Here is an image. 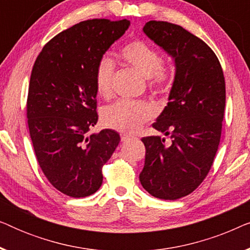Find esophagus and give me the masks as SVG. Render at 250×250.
<instances>
[{"mask_svg":"<svg viewBox=\"0 0 250 250\" xmlns=\"http://www.w3.org/2000/svg\"><path fill=\"white\" fill-rule=\"evenodd\" d=\"M133 138L132 135H129V134H123L122 135V142H127V141H129V140H131Z\"/></svg>","mask_w":250,"mask_h":250,"instance_id":"1","label":"esophagus"}]
</instances>
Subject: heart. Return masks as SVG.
<instances>
[{
    "mask_svg": "<svg viewBox=\"0 0 250 250\" xmlns=\"http://www.w3.org/2000/svg\"><path fill=\"white\" fill-rule=\"evenodd\" d=\"M122 58L143 77L149 78L150 85L156 91H163L167 86L169 73L160 67L163 62L162 56L148 43L136 40L126 44L122 50ZM114 73V61L110 58H102L95 69V85L99 94L104 98L110 97ZM153 114V108L146 102L121 100L104 108L101 117L104 124L109 128L133 133L149 122Z\"/></svg>",
    "mask_w": 250,
    "mask_h": 250,
    "instance_id": "1",
    "label": "heart"
}]
</instances>
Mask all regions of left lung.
Returning a JSON list of instances; mask_svg holds the SVG:
<instances>
[{"label":"left lung","mask_w":250,"mask_h":250,"mask_svg":"<svg viewBox=\"0 0 250 250\" xmlns=\"http://www.w3.org/2000/svg\"><path fill=\"white\" fill-rule=\"evenodd\" d=\"M143 33L175 63L168 104L152 126L170 135L146 136L140 182L151 196L175 200L192 192L209 172L220 145L225 108L223 70L213 50L193 34L166 21H148Z\"/></svg>","instance_id":"obj_1"}]
</instances>
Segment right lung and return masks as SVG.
<instances>
[{"label":"right lung","instance_id":"1","mask_svg":"<svg viewBox=\"0 0 250 250\" xmlns=\"http://www.w3.org/2000/svg\"><path fill=\"white\" fill-rule=\"evenodd\" d=\"M129 20L92 19L54 36L30 75L27 118L37 162L49 182L67 196L87 197L101 187L102 166L121 136L88 134L98 122L95 69Z\"/></svg>","mask_w":250,"mask_h":250}]
</instances>
